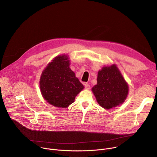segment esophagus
I'll list each match as a JSON object with an SVG mask.
<instances>
[{
    "label": "esophagus",
    "instance_id": "1",
    "mask_svg": "<svg viewBox=\"0 0 157 157\" xmlns=\"http://www.w3.org/2000/svg\"><path fill=\"white\" fill-rule=\"evenodd\" d=\"M85 87L87 90L90 89V85L89 84H88V83H85Z\"/></svg>",
    "mask_w": 157,
    "mask_h": 157
}]
</instances>
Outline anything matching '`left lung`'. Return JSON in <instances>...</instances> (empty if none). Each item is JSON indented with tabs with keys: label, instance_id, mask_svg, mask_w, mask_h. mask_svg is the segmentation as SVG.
<instances>
[{
	"label": "left lung",
	"instance_id": "obj_1",
	"mask_svg": "<svg viewBox=\"0 0 157 157\" xmlns=\"http://www.w3.org/2000/svg\"><path fill=\"white\" fill-rule=\"evenodd\" d=\"M128 85L116 65L103 67L98 72L97 84L92 88L99 105L110 109L122 103L128 94Z\"/></svg>",
	"mask_w": 157,
	"mask_h": 157
}]
</instances>
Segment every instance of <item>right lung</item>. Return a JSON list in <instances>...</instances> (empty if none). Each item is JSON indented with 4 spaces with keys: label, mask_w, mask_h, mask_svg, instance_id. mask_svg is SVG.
I'll return each instance as SVG.
<instances>
[{
    "label": "right lung",
    "mask_w": 157,
    "mask_h": 157,
    "mask_svg": "<svg viewBox=\"0 0 157 157\" xmlns=\"http://www.w3.org/2000/svg\"><path fill=\"white\" fill-rule=\"evenodd\" d=\"M40 85L45 100L60 108H66L74 102L84 88L69 68V60L66 56L56 57L48 64L41 74Z\"/></svg>",
    "instance_id": "1"
}]
</instances>
